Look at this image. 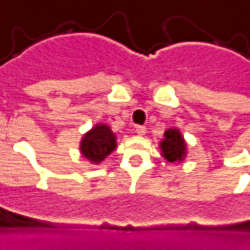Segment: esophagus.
Wrapping results in <instances>:
<instances>
[{"mask_svg": "<svg viewBox=\"0 0 250 250\" xmlns=\"http://www.w3.org/2000/svg\"><path fill=\"white\" fill-rule=\"evenodd\" d=\"M136 132L140 135V136H143V135H145V132H146V127L145 125H136Z\"/></svg>", "mask_w": 250, "mask_h": 250, "instance_id": "esophagus-1", "label": "esophagus"}]
</instances>
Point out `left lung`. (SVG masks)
Segmentation results:
<instances>
[{
  "instance_id": "left-lung-1",
  "label": "left lung",
  "mask_w": 250,
  "mask_h": 250,
  "mask_svg": "<svg viewBox=\"0 0 250 250\" xmlns=\"http://www.w3.org/2000/svg\"><path fill=\"white\" fill-rule=\"evenodd\" d=\"M162 156L168 162H180L186 156V143L178 129H168L165 132V140L161 143Z\"/></svg>"
}]
</instances>
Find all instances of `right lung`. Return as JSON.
Instances as JSON below:
<instances>
[{
	"label": "right lung",
	"instance_id": "1",
	"mask_svg": "<svg viewBox=\"0 0 250 250\" xmlns=\"http://www.w3.org/2000/svg\"><path fill=\"white\" fill-rule=\"evenodd\" d=\"M115 146L117 143L111 129L105 125H97L83 137L80 149L85 158L94 164H100L113 152Z\"/></svg>",
	"mask_w": 250,
	"mask_h": 250
}]
</instances>
